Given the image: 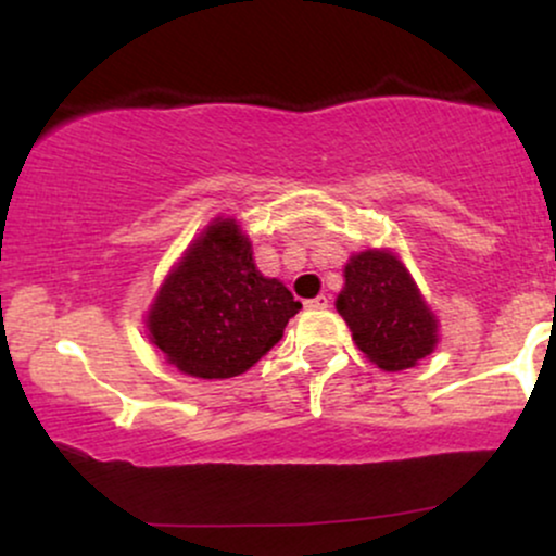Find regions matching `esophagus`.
<instances>
[{
    "instance_id": "34e87169",
    "label": "esophagus",
    "mask_w": 556,
    "mask_h": 556,
    "mask_svg": "<svg viewBox=\"0 0 556 556\" xmlns=\"http://www.w3.org/2000/svg\"><path fill=\"white\" fill-rule=\"evenodd\" d=\"M305 308H311V311H321V308H329V298H327V295H318V298H311V300H305Z\"/></svg>"
}]
</instances>
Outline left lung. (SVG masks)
Masks as SVG:
<instances>
[{
  "instance_id": "left-lung-1",
  "label": "left lung",
  "mask_w": 556,
  "mask_h": 556,
  "mask_svg": "<svg viewBox=\"0 0 556 556\" xmlns=\"http://www.w3.org/2000/svg\"><path fill=\"white\" fill-rule=\"evenodd\" d=\"M337 311L355 344L384 371L413 368L437 348V316L389 251L371 248L350 256Z\"/></svg>"
}]
</instances>
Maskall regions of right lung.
Listing matches in <instances>:
<instances>
[{
    "mask_svg": "<svg viewBox=\"0 0 556 556\" xmlns=\"http://www.w3.org/2000/svg\"><path fill=\"white\" fill-rule=\"evenodd\" d=\"M303 305L253 264L235 219H216L159 287L146 327L172 366L198 379H229L282 340Z\"/></svg>",
    "mask_w": 556,
    "mask_h": 556,
    "instance_id": "1",
    "label": "right lung"
}]
</instances>
